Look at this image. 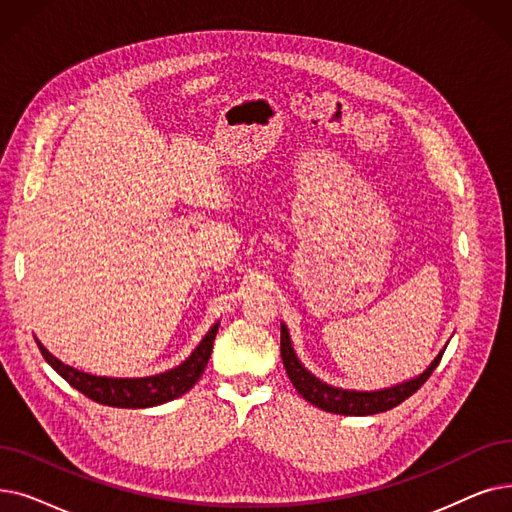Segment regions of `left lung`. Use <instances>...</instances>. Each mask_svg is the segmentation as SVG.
I'll return each instance as SVG.
<instances>
[{
    "mask_svg": "<svg viewBox=\"0 0 512 512\" xmlns=\"http://www.w3.org/2000/svg\"><path fill=\"white\" fill-rule=\"evenodd\" d=\"M280 353H282V362L286 368L288 379L295 385V389L303 395L305 402L314 404L320 410L332 412V414H345V416H368V414H379L387 412L395 406H399L408 399L412 393H416L422 385L427 383L437 364L441 362L443 351L433 360V364L422 372L416 379L395 385L383 391H345L330 387L322 381H318L314 374H309L301 362L297 360V355L293 351L291 339H288V330L282 324L280 326Z\"/></svg>",
    "mask_w": 512,
    "mask_h": 512,
    "instance_id": "left-lung-1",
    "label": "left lung"
}]
</instances>
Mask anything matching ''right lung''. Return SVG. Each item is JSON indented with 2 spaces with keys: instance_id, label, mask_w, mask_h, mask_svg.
<instances>
[{
  "instance_id": "add662e5",
  "label": "right lung",
  "mask_w": 512,
  "mask_h": 512,
  "mask_svg": "<svg viewBox=\"0 0 512 512\" xmlns=\"http://www.w3.org/2000/svg\"><path fill=\"white\" fill-rule=\"evenodd\" d=\"M215 335L217 324L207 332L201 345L192 351V355L184 364L157 376H146V379H106V376L85 374L56 360L41 343L37 345L46 362L66 383L81 391L85 397L94 399V402L102 406L113 408H150L171 402V399L184 395L194 387V383L201 379V374L205 372V366L211 358Z\"/></svg>"
}]
</instances>
